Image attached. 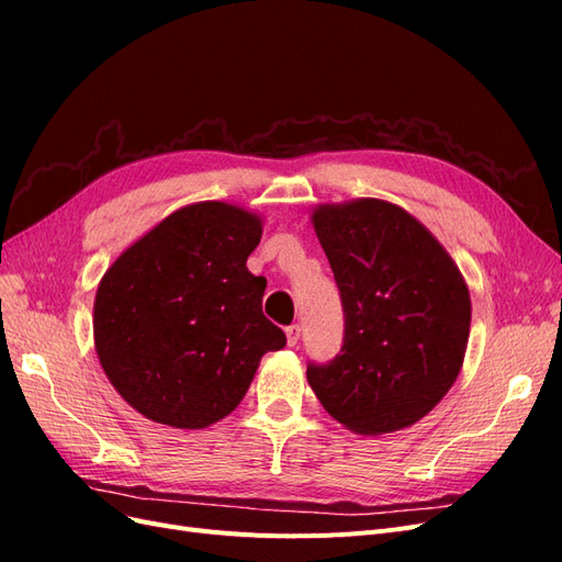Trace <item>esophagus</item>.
Wrapping results in <instances>:
<instances>
[{
  "label": "esophagus",
  "mask_w": 562,
  "mask_h": 562,
  "mask_svg": "<svg viewBox=\"0 0 562 562\" xmlns=\"http://www.w3.org/2000/svg\"><path fill=\"white\" fill-rule=\"evenodd\" d=\"M285 342H288V347H295L300 342V326L285 328Z\"/></svg>",
  "instance_id": "esophagus-1"
}]
</instances>
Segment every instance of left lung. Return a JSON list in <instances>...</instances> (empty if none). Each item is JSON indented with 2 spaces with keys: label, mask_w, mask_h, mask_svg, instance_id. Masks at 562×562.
Instances as JSON below:
<instances>
[{
  "label": "left lung",
  "mask_w": 562,
  "mask_h": 562,
  "mask_svg": "<svg viewBox=\"0 0 562 562\" xmlns=\"http://www.w3.org/2000/svg\"><path fill=\"white\" fill-rule=\"evenodd\" d=\"M345 310V345L307 368L326 413L345 429L382 436L413 427L443 401L464 363L471 297L436 236L384 199L312 209Z\"/></svg>",
  "instance_id": "1"
}]
</instances>
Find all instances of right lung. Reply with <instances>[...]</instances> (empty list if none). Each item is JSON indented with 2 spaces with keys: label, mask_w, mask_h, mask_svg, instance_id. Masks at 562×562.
<instances>
[{
  "label": "right lung",
  "mask_w": 562,
  "mask_h": 562,
  "mask_svg": "<svg viewBox=\"0 0 562 562\" xmlns=\"http://www.w3.org/2000/svg\"><path fill=\"white\" fill-rule=\"evenodd\" d=\"M265 220L227 201L166 215L108 267L93 345L133 411L173 429H206L241 403L285 335L262 314L265 277L246 260Z\"/></svg>",
  "instance_id": "1"
}]
</instances>
